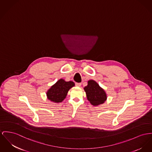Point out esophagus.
I'll use <instances>...</instances> for the list:
<instances>
[{"mask_svg":"<svg viewBox=\"0 0 152 152\" xmlns=\"http://www.w3.org/2000/svg\"><path fill=\"white\" fill-rule=\"evenodd\" d=\"M75 85L77 86H81V83H75Z\"/></svg>","mask_w":152,"mask_h":152,"instance_id":"obj_1","label":"esophagus"}]
</instances>
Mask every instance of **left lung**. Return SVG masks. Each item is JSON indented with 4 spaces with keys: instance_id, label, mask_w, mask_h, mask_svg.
Returning a JSON list of instances; mask_svg holds the SVG:
<instances>
[{
    "instance_id": "obj_1",
    "label": "left lung",
    "mask_w": 152,
    "mask_h": 152,
    "mask_svg": "<svg viewBox=\"0 0 152 152\" xmlns=\"http://www.w3.org/2000/svg\"><path fill=\"white\" fill-rule=\"evenodd\" d=\"M87 99L94 106L103 104L107 100V94L99 85L93 80L88 82V85L84 88Z\"/></svg>"
}]
</instances>
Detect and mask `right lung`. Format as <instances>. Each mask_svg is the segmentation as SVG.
<instances>
[{
    "mask_svg": "<svg viewBox=\"0 0 152 152\" xmlns=\"http://www.w3.org/2000/svg\"><path fill=\"white\" fill-rule=\"evenodd\" d=\"M75 85L72 81L66 82L63 79L57 81L47 93L48 100L54 102H61L66 97L68 91Z\"/></svg>",
    "mask_w": 152,
    "mask_h": 152,
    "instance_id": "add662e5",
    "label": "right lung"
}]
</instances>
